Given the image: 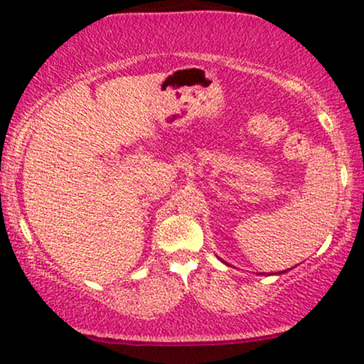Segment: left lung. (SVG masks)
<instances>
[{
  "label": "left lung",
  "instance_id": "1",
  "mask_svg": "<svg viewBox=\"0 0 364 364\" xmlns=\"http://www.w3.org/2000/svg\"><path fill=\"white\" fill-rule=\"evenodd\" d=\"M280 273H283V272H280Z\"/></svg>",
  "mask_w": 364,
  "mask_h": 364
}]
</instances>
